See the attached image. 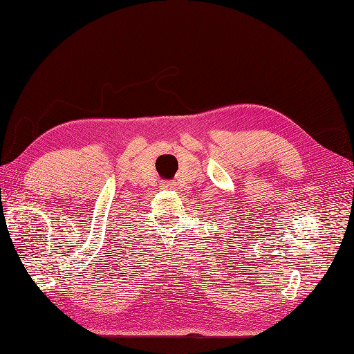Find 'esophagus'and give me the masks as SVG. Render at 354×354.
Wrapping results in <instances>:
<instances>
[{
	"label": "esophagus",
	"instance_id": "34e87169",
	"mask_svg": "<svg viewBox=\"0 0 354 354\" xmlns=\"http://www.w3.org/2000/svg\"><path fill=\"white\" fill-rule=\"evenodd\" d=\"M160 187L171 189V187H174V183H173V181H162V183H160Z\"/></svg>",
	"mask_w": 354,
	"mask_h": 354
}]
</instances>
